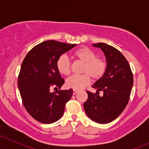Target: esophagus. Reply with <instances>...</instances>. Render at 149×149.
<instances>
[{
  "label": "esophagus",
  "mask_w": 149,
  "mask_h": 149,
  "mask_svg": "<svg viewBox=\"0 0 149 149\" xmlns=\"http://www.w3.org/2000/svg\"><path fill=\"white\" fill-rule=\"evenodd\" d=\"M78 92H79V91H78V90L73 89V94H77Z\"/></svg>",
  "instance_id": "1"
}]
</instances>
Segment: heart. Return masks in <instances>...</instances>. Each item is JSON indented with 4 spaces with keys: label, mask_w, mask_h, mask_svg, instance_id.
I'll list each match as a JSON object with an SVG mask.
<instances>
[{
    "label": "heart",
    "mask_w": 149,
    "mask_h": 149,
    "mask_svg": "<svg viewBox=\"0 0 149 149\" xmlns=\"http://www.w3.org/2000/svg\"><path fill=\"white\" fill-rule=\"evenodd\" d=\"M75 58L82 61L84 65L81 72L84 74L73 75L67 79L65 84L69 88L73 89H81L91 82V77L99 79L104 74L107 68V62L104 59L97 58V54L86 47L79 48L73 53ZM58 72L64 76L70 73V62L65 55L58 58L56 63Z\"/></svg>",
    "instance_id": "obj_1"
}]
</instances>
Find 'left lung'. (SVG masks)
Returning <instances> with one entry per match:
<instances>
[{
    "label": "left lung",
    "instance_id": "1",
    "mask_svg": "<svg viewBox=\"0 0 149 149\" xmlns=\"http://www.w3.org/2000/svg\"><path fill=\"white\" fill-rule=\"evenodd\" d=\"M103 51L107 62L104 74L92 85L96 94L87 91L84 104L87 116L96 123L105 124L116 119L128 103L133 76L128 62L116 48L105 43L92 44ZM103 91L100 97L98 91Z\"/></svg>",
    "mask_w": 149,
    "mask_h": 149
}]
</instances>
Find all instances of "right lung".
<instances>
[{"mask_svg":"<svg viewBox=\"0 0 149 149\" xmlns=\"http://www.w3.org/2000/svg\"><path fill=\"white\" fill-rule=\"evenodd\" d=\"M76 45L47 40L33 47L24 59L18 86L26 111L36 120L50 124L63 115L73 90L55 93L50 89L61 88L65 82L56 67L58 58Z\"/></svg>","mask_w":149,"mask_h":149,"instance_id":"right-lung-1","label":"right lung"}]
</instances>
